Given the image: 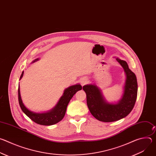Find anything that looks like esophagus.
I'll return each mask as SVG.
<instances>
[{
	"label": "esophagus",
	"instance_id": "esophagus-1",
	"mask_svg": "<svg viewBox=\"0 0 156 156\" xmlns=\"http://www.w3.org/2000/svg\"><path fill=\"white\" fill-rule=\"evenodd\" d=\"M87 81H88L87 79L84 78H82V79L80 80V83L81 84L82 86H83V85L86 84L87 83Z\"/></svg>",
	"mask_w": 156,
	"mask_h": 156
}]
</instances>
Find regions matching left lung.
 I'll return each instance as SVG.
<instances>
[{
  "instance_id": "left-lung-1",
  "label": "left lung",
  "mask_w": 156,
  "mask_h": 156,
  "mask_svg": "<svg viewBox=\"0 0 156 156\" xmlns=\"http://www.w3.org/2000/svg\"><path fill=\"white\" fill-rule=\"evenodd\" d=\"M116 60L122 65L126 74L123 94L117 104L106 102L101 90L95 84H87L83 87L86 94L87 105L90 112L96 119L104 122H115L125 117L131 112L136 101V76L129 69L125 61L119 58Z\"/></svg>"
}]
</instances>
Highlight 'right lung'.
Listing matches in <instances>:
<instances>
[{"label": "right lung", "mask_w": 156, "mask_h": 156, "mask_svg": "<svg viewBox=\"0 0 156 156\" xmlns=\"http://www.w3.org/2000/svg\"><path fill=\"white\" fill-rule=\"evenodd\" d=\"M39 58L35 59L33 62H36L38 60ZM24 72H22L20 80L23 77ZM82 89V86L80 84H76L73 86H71L65 90L63 94L60 98L58 102L57 105L53 108L51 110L47 112L44 113H36L32 111L28 110L23 104L22 102L20 91V87L18 86V102L22 110V111L33 122L35 123L41 125H52L55 123H57L60 121H61L65 116L66 107L73 98V95L78 91L81 90Z\"/></svg>", "instance_id": "1"}]
</instances>
